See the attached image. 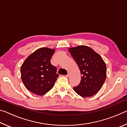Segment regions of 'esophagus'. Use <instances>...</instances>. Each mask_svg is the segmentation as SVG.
<instances>
[{
  "label": "esophagus",
  "instance_id": "1",
  "mask_svg": "<svg viewBox=\"0 0 127 127\" xmlns=\"http://www.w3.org/2000/svg\"><path fill=\"white\" fill-rule=\"evenodd\" d=\"M70 73L69 72L67 74V75H66V77H69L70 76Z\"/></svg>",
  "mask_w": 127,
  "mask_h": 127
}]
</instances>
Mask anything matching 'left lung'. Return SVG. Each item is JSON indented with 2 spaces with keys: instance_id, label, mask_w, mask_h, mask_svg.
<instances>
[{
  "instance_id": "8db88e82",
  "label": "left lung",
  "mask_w": 127,
  "mask_h": 127,
  "mask_svg": "<svg viewBox=\"0 0 127 127\" xmlns=\"http://www.w3.org/2000/svg\"><path fill=\"white\" fill-rule=\"evenodd\" d=\"M81 72L79 85L74 91L83 97L100 91L106 78V66L101 57L89 46L79 45L68 49Z\"/></svg>"
}]
</instances>
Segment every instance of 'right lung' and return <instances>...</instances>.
<instances>
[{"instance_id": "add662e5", "label": "right lung", "mask_w": 127, "mask_h": 127, "mask_svg": "<svg viewBox=\"0 0 127 127\" xmlns=\"http://www.w3.org/2000/svg\"><path fill=\"white\" fill-rule=\"evenodd\" d=\"M54 49L41 48L28 57L21 67V79L26 88L37 95H43L52 89L59 75L51 65Z\"/></svg>"}]
</instances>
